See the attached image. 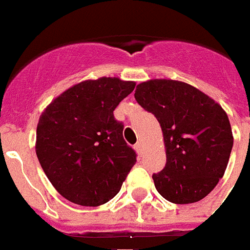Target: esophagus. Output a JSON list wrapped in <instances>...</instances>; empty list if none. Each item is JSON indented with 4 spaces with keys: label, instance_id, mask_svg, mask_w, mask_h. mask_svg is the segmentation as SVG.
<instances>
[{
    "label": "esophagus",
    "instance_id": "1",
    "mask_svg": "<svg viewBox=\"0 0 250 250\" xmlns=\"http://www.w3.org/2000/svg\"><path fill=\"white\" fill-rule=\"evenodd\" d=\"M143 146H144V145H143L141 141H137V144L134 145V148H136V150H137L139 153H143Z\"/></svg>",
    "mask_w": 250,
    "mask_h": 250
}]
</instances>
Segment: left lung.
<instances>
[{
	"label": "left lung",
	"instance_id": "obj_1",
	"mask_svg": "<svg viewBox=\"0 0 250 250\" xmlns=\"http://www.w3.org/2000/svg\"><path fill=\"white\" fill-rule=\"evenodd\" d=\"M134 98L160 124L167 163L153 182L176 205L203 199L224 176L233 148L225 110L188 83L150 79L137 84Z\"/></svg>",
	"mask_w": 250,
	"mask_h": 250
}]
</instances>
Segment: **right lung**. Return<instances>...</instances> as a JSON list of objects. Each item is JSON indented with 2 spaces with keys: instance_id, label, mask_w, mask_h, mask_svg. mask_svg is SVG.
Instances as JSON below:
<instances>
[{
  "instance_id": "right-lung-1",
  "label": "right lung",
  "mask_w": 250,
  "mask_h": 250,
  "mask_svg": "<svg viewBox=\"0 0 250 250\" xmlns=\"http://www.w3.org/2000/svg\"><path fill=\"white\" fill-rule=\"evenodd\" d=\"M136 83L120 78L83 81L42 113L36 155L60 195L81 206H100L118 194L136 164V152L113 111Z\"/></svg>"
}]
</instances>
